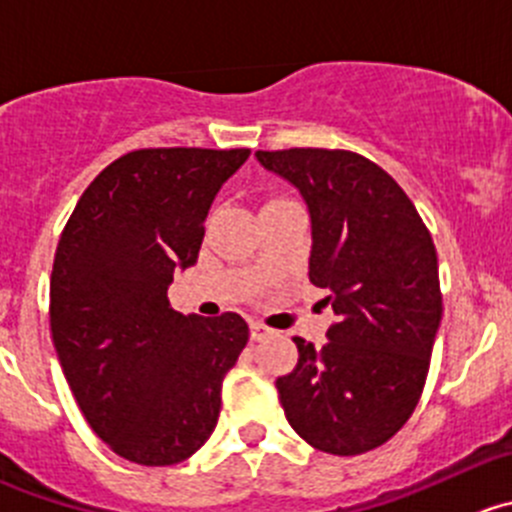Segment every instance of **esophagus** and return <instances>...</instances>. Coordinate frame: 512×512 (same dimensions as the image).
<instances>
[{
	"label": "esophagus",
	"mask_w": 512,
	"mask_h": 512,
	"mask_svg": "<svg viewBox=\"0 0 512 512\" xmlns=\"http://www.w3.org/2000/svg\"><path fill=\"white\" fill-rule=\"evenodd\" d=\"M272 332H275V330H270V327L262 325V322H252V325H250V337L255 342L267 340V337H272Z\"/></svg>",
	"instance_id": "obj_1"
}]
</instances>
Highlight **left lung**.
I'll return each mask as SVG.
<instances>
[{
	"label": "left lung",
	"instance_id": "left-lung-1",
	"mask_svg": "<svg viewBox=\"0 0 512 512\" xmlns=\"http://www.w3.org/2000/svg\"><path fill=\"white\" fill-rule=\"evenodd\" d=\"M310 210V282L337 320L315 347L295 337V370L277 377L282 410L322 453L360 455L413 415L443 317L433 237L403 187L347 150L255 152Z\"/></svg>",
	"mask_w": 512,
	"mask_h": 512
}]
</instances>
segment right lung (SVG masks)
<instances>
[{
  "label": "right lung",
  "mask_w": 512,
  "mask_h": 512,
  "mask_svg": "<svg viewBox=\"0 0 512 512\" xmlns=\"http://www.w3.org/2000/svg\"><path fill=\"white\" fill-rule=\"evenodd\" d=\"M250 150H135L104 167L59 237L49 325L89 428L124 460L175 465L205 445L222 380L247 345L237 312L182 315L167 300L195 265L220 187Z\"/></svg>",
  "instance_id": "1"
}]
</instances>
